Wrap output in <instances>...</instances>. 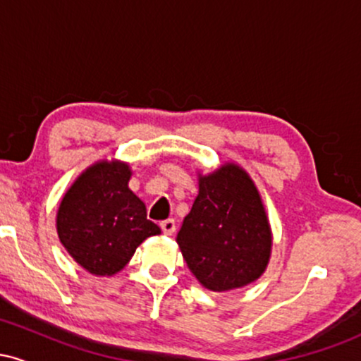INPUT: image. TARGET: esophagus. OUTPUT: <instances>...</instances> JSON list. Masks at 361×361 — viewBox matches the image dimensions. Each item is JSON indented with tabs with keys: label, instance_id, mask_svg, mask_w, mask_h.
<instances>
[{
	"label": "esophagus",
	"instance_id": "1",
	"mask_svg": "<svg viewBox=\"0 0 361 361\" xmlns=\"http://www.w3.org/2000/svg\"><path fill=\"white\" fill-rule=\"evenodd\" d=\"M159 227H161V231H163V234H166V235H171L176 231V224L173 219H166V221H163L159 224Z\"/></svg>",
	"mask_w": 361,
	"mask_h": 361
}]
</instances>
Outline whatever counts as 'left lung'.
Returning <instances> with one entry per match:
<instances>
[{"mask_svg":"<svg viewBox=\"0 0 361 361\" xmlns=\"http://www.w3.org/2000/svg\"><path fill=\"white\" fill-rule=\"evenodd\" d=\"M190 271L205 288L244 287L264 271L271 234L258 190L235 164L200 178V190L176 238Z\"/></svg>","mask_w":361,"mask_h":361,"instance_id":"8db88e82","label":"left lung"}]
</instances>
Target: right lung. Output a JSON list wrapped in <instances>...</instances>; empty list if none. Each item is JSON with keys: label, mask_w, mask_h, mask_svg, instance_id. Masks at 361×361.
Segmentation results:
<instances>
[{"label": "right lung", "mask_w": 361, "mask_h": 361, "mask_svg": "<svg viewBox=\"0 0 361 361\" xmlns=\"http://www.w3.org/2000/svg\"><path fill=\"white\" fill-rule=\"evenodd\" d=\"M128 178L127 164L102 161L86 169L61 202V243L93 275L120 271L144 239L161 233L147 221L146 205L128 190Z\"/></svg>", "instance_id": "1"}]
</instances>
